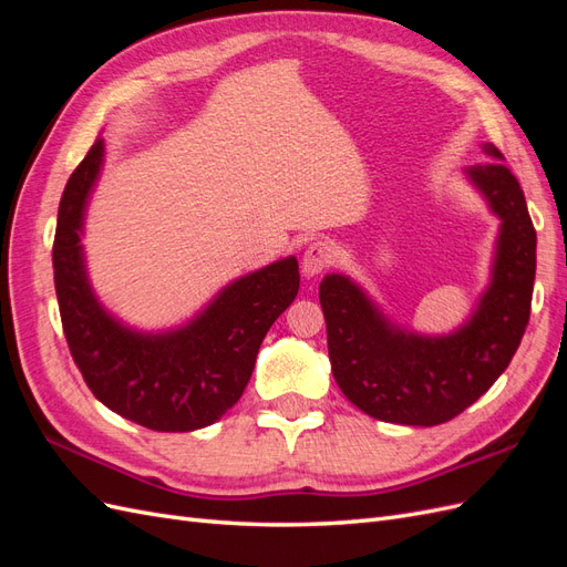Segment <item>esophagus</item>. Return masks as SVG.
Listing matches in <instances>:
<instances>
[{
  "label": "esophagus",
  "instance_id": "esophagus-1",
  "mask_svg": "<svg viewBox=\"0 0 567 567\" xmlns=\"http://www.w3.org/2000/svg\"><path fill=\"white\" fill-rule=\"evenodd\" d=\"M333 257H336V250L331 244L326 241L310 244L302 255V274L305 277H317V274H321L326 267L333 265Z\"/></svg>",
  "mask_w": 567,
  "mask_h": 567
}]
</instances>
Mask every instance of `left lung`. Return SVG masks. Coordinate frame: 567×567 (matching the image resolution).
Listing matches in <instances>:
<instances>
[{
    "mask_svg": "<svg viewBox=\"0 0 567 567\" xmlns=\"http://www.w3.org/2000/svg\"><path fill=\"white\" fill-rule=\"evenodd\" d=\"M483 148L494 161L471 165L466 177L502 219V229L492 284L458 331L440 338L402 331L342 274H329L319 286L333 379L354 406L379 421H452L506 371L527 329L537 231L502 151L494 144Z\"/></svg>",
    "mask_w": 567,
    "mask_h": 567,
    "instance_id": "8db88e82",
    "label": "left lung"
}]
</instances>
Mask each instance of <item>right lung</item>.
I'll list each match as a JSON object with an SVG mask.
<instances>
[{
  "instance_id": "add662e5",
  "label": "right lung",
  "mask_w": 567,
  "mask_h": 567,
  "mask_svg": "<svg viewBox=\"0 0 567 567\" xmlns=\"http://www.w3.org/2000/svg\"><path fill=\"white\" fill-rule=\"evenodd\" d=\"M101 163L104 140H96L59 203L54 284L68 348L94 398L115 414L158 433L198 431L244 394L269 326L298 296V260L236 279L177 331H132L96 300L80 246Z\"/></svg>"
}]
</instances>
